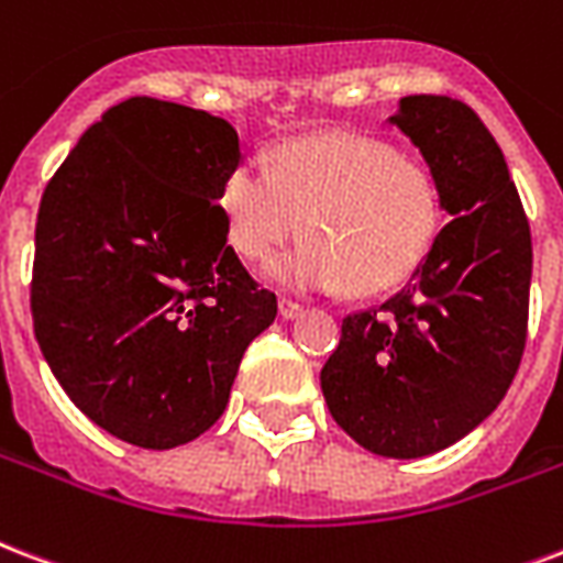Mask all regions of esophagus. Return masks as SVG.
I'll list each match as a JSON object with an SVG mask.
<instances>
[{
	"label": "esophagus",
	"mask_w": 563,
	"mask_h": 563,
	"mask_svg": "<svg viewBox=\"0 0 563 563\" xmlns=\"http://www.w3.org/2000/svg\"><path fill=\"white\" fill-rule=\"evenodd\" d=\"M277 310H280L283 319L291 321V319H298L300 312H303V307H300V303H295V300H286V298H283V300H280V307H277Z\"/></svg>",
	"instance_id": "obj_1"
}]
</instances>
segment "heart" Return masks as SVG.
I'll list each match as a JSON object with an SVG mask.
<instances>
[{"instance_id":"1","label":"heart","mask_w":563,"mask_h":563,"mask_svg":"<svg viewBox=\"0 0 563 563\" xmlns=\"http://www.w3.org/2000/svg\"><path fill=\"white\" fill-rule=\"evenodd\" d=\"M230 244L251 263L268 260L303 230L312 239L280 253L268 277L291 291L375 295L419 268L440 227L431 174L386 141L319 132L283 144L274 167L244 156L221 188Z\"/></svg>"}]
</instances>
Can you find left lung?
<instances>
[{"label": "left lung", "mask_w": 563, "mask_h": 563, "mask_svg": "<svg viewBox=\"0 0 563 563\" xmlns=\"http://www.w3.org/2000/svg\"><path fill=\"white\" fill-rule=\"evenodd\" d=\"M389 123L419 147L452 221L405 289L342 319L321 393L363 449L410 461L457 443L508 393L529 330L531 230L499 144L466 102L401 97Z\"/></svg>", "instance_id": "1"}]
</instances>
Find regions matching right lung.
Masks as SVG:
<instances>
[{
  "label": "right lung",
  "mask_w": 563,
  "mask_h": 563,
  "mask_svg": "<svg viewBox=\"0 0 563 563\" xmlns=\"http://www.w3.org/2000/svg\"><path fill=\"white\" fill-rule=\"evenodd\" d=\"M239 158L224 118L132 97L43 191L34 336L73 405L123 443L162 452L209 431L277 316L227 244L218 200Z\"/></svg>",
  "instance_id": "right-lung-1"
}]
</instances>
